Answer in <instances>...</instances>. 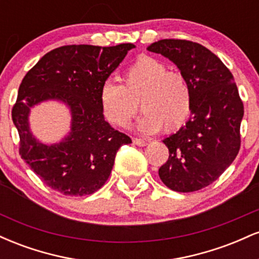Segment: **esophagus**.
I'll return each mask as SVG.
<instances>
[{
    "label": "esophagus",
    "mask_w": 259,
    "mask_h": 259,
    "mask_svg": "<svg viewBox=\"0 0 259 259\" xmlns=\"http://www.w3.org/2000/svg\"><path fill=\"white\" fill-rule=\"evenodd\" d=\"M133 142L135 145H138V146H141V147L146 146L147 145V141H145V140H141V139H134Z\"/></svg>",
    "instance_id": "1"
}]
</instances>
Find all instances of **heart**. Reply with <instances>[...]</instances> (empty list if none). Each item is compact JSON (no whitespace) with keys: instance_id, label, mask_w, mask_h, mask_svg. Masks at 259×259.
I'll return each instance as SVG.
<instances>
[{"instance_id":"obj_1","label":"heart","mask_w":259,"mask_h":259,"mask_svg":"<svg viewBox=\"0 0 259 259\" xmlns=\"http://www.w3.org/2000/svg\"><path fill=\"white\" fill-rule=\"evenodd\" d=\"M145 111L138 123L144 134L179 130L192 113V90L181 73L168 72L158 59L142 56L124 72L123 85L106 80L101 86L103 115L115 126L125 127L139 109Z\"/></svg>"}]
</instances>
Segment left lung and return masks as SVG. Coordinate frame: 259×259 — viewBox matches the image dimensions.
I'll use <instances>...</instances> for the list:
<instances>
[{"label": "left lung", "mask_w": 259, "mask_h": 259, "mask_svg": "<svg viewBox=\"0 0 259 259\" xmlns=\"http://www.w3.org/2000/svg\"><path fill=\"white\" fill-rule=\"evenodd\" d=\"M147 50L173 62L192 90L189 120L163 140L169 158L159 178L174 191H197L218 179L239 153L243 118L239 90L230 70L200 44L164 38Z\"/></svg>", "instance_id": "obj_1"}]
</instances>
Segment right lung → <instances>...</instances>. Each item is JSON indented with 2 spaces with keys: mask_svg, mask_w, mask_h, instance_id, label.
<instances>
[{
  "mask_svg": "<svg viewBox=\"0 0 259 259\" xmlns=\"http://www.w3.org/2000/svg\"><path fill=\"white\" fill-rule=\"evenodd\" d=\"M134 47H58L46 53L23 79L12 111L20 138L19 152L51 189L68 196L94 194L109 178L118 150L132 144L129 136L105 120L100 91ZM50 100L70 109L71 129L58 143L45 144L32 134L28 117L32 106Z\"/></svg>",
  "mask_w": 259,
  "mask_h": 259,
  "instance_id": "right-lung-1",
  "label": "right lung"
}]
</instances>
